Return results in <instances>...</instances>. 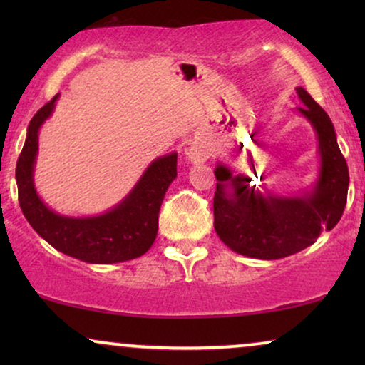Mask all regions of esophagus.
Returning <instances> with one entry per match:
<instances>
[{"instance_id": "esophagus-1", "label": "esophagus", "mask_w": 365, "mask_h": 365, "mask_svg": "<svg viewBox=\"0 0 365 365\" xmlns=\"http://www.w3.org/2000/svg\"><path fill=\"white\" fill-rule=\"evenodd\" d=\"M211 149H209L207 144L204 143H194L186 149V156L192 164H201L206 163L209 158H211Z\"/></svg>"}]
</instances>
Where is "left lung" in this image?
<instances>
[{
  "label": "left lung",
  "instance_id": "left-lung-1",
  "mask_svg": "<svg viewBox=\"0 0 365 365\" xmlns=\"http://www.w3.org/2000/svg\"><path fill=\"white\" fill-rule=\"evenodd\" d=\"M296 91L304 103L297 113L314 128L321 159L311 189L296 196H277L261 192L249 184L251 178L236 174L226 164L219 163L214 169V229L229 249L242 256L264 261L292 256L316 242L324 229L331 231L346 207L349 169L334 124L306 89L299 86ZM252 171L256 174L254 164Z\"/></svg>",
  "mask_w": 365,
  "mask_h": 365
}]
</instances>
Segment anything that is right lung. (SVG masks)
<instances>
[{
	"label": "right lung",
	"mask_w": 365,
	"mask_h": 365,
	"mask_svg": "<svg viewBox=\"0 0 365 365\" xmlns=\"http://www.w3.org/2000/svg\"><path fill=\"white\" fill-rule=\"evenodd\" d=\"M59 93L34 114L16 163L19 207L31 227L59 252L89 264H114L149 251L158 236V217L164 194L178 176V153L149 164L126 197L98 216H63L49 209L34 187L38 136L51 116Z\"/></svg>",
	"instance_id": "add662e5"
}]
</instances>
